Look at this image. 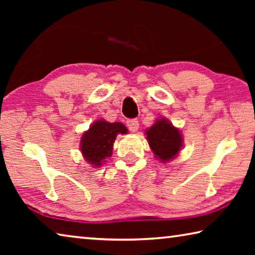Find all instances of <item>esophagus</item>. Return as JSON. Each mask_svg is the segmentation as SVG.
<instances>
[{
  "label": "esophagus",
  "mask_w": 255,
  "mask_h": 255,
  "mask_svg": "<svg viewBox=\"0 0 255 255\" xmlns=\"http://www.w3.org/2000/svg\"><path fill=\"white\" fill-rule=\"evenodd\" d=\"M127 127L130 131L135 132L137 131L138 127H139V123H138L137 119H128L127 120Z\"/></svg>",
  "instance_id": "34e87169"
}]
</instances>
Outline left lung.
<instances>
[{"label":"left lung","mask_w":255,"mask_h":255,"mask_svg":"<svg viewBox=\"0 0 255 255\" xmlns=\"http://www.w3.org/2000/svg\"><path fill=\"white\" fill-rule=\"evenodd\" d=\"M146 135L155 156L162 162L173 158L182 146V137L179 129L174 128L165 119L157 120L146 130Z\"/></svg>","instance_id":"left-lung-1"}]
</instances>
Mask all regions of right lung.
<instances>
[{
	"mask_svg": "<svg viewBox=\"0 0 255 255\" xmlns=\"http://www.w3.org/2000/svg\"><path fill=\"white\" fill-rule=\"evenodd\" d=\"M118 133H127L122 123H108L98 120L82 136L81 150L90 164L100 166L105 159L112 155V146Z\"/></svg>",
	"mask_w": 255,
	"mask_h": 255,
	"instance_id": "1",
	"label": "right lung"
}]
</instances>
